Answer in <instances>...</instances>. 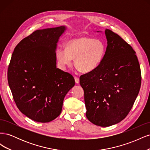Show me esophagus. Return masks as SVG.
I'll list each match as a JSON object with an SVG mask.
<instances>
[{
  "label": "esophagus",
  "instance_id": "esophagus-1",
  "mask_svg": "<svg viewBox=\"0 0 150 150\" xmlns=\"http://www.w3.org/2000/svg\"><path fill=\"white\" fill-rule=\"evenodd\" d=\"M74 79H75V82L76 83H79V78H78V77L74 76Z\"/></svg>",
  "mask_w": 150,
  "mask_h": 150
}]
</instances>
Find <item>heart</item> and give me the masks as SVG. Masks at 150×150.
Listing matches in <instances>:
<instances>
[{
    "instance_id": "obj_1",
    "label": "heart",
    "mask_w": 150,
    "mask_h": 150,
    "mask_svg": "<svg viewBox=\"0 0 150 150\" xmlns=\"http://www.w3.org/2000/svg\"><path fill=\"white\" fill-rule=\"evenodd\" d=\"M106 52V46L103 40L82 36L67 40L66 49L58 47L56 56L59 64L65 69L71 67L72 59L79 71L90 72L100 65Z\"/></svg>"
}]
</instances>
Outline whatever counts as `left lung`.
Listing matches in <instances>:
<instances>
[{
  "mask_svg": "<svg viewBox=\"0 0 150 150\" xmlns=\"http://www.w3.org/2000/svg\"><path fill=\"white\" fill-rule=\"evenodd\" d=\"M106 52L92 72L81 75L87 118L97 126H110L124 120L137 99L142 83L138 58L120 36L106 29Z\"/></svg>",
  "mask_w": 150,
  "mask_h": 150,
  "instance_id": "1",
  "label": "left lung"
}]
</instances>
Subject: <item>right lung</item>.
Returning a JSON list of instances; mask_svg holds the SVG:
<instances>
[{
    "label": "right lung",
    "instance_id": "add662e5",
    "mask_svg": "<svg viewBox=\"0 0 150 150\" xmlns=\"http://www.w3.org/2000/svg\"><path fill=\"white\" fill-rule=\"evenodd\" d=\"M64 26L37 30L15 47L7 79L18 109L30 119L50 122L61 114L64 98L75 84L70 73L56 67L57 42Z\"/></svg>",
    "mask_w": 150,
    "mask_h": 150
}]
</instances>
